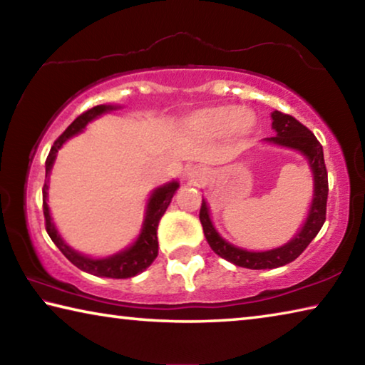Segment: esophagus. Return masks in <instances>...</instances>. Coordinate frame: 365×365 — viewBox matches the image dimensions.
Masks as SVG:
<instances>
[{
  "label": "esophagus",
  "mask_w": 365,
  "mask_h": 365,
  "mask_svg": "<svg viewBox=\"0 0 365 365\" xmlns=\"http://www.w3.org/2000/svg\"><path fill=\"white\" fill-rule=\"evenodd\" d=\"M202 175H205V172H202L201 169H197V168H190L187 170V177L190 178V180H193V182L201 180Z\"/></svg>",
  "instance_id": "1"
}]
</instances>
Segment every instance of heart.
<instances>
[{"instance_id": "b5f03b06", "label": "heart", "mask_w": 365, "mask_h": 365, "mask_svg": "<svg viewBox=\"0 0 365 365\" xmlns=\"http://www.w3.org/2000/svg\"><path fill=\"white\" fill-rule=\"evenodd\" d=\"M188 127L206 138H220L227 133L235 138H245L255 130L256 115L248 109L220 104L196 110L188 119Z\"/></svg>"}]
</instances>
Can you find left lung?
Returning <instances> with one entry per match:
<instances>
[{"instance_id": "8db88e82", "label": "left lung", "mask_w": 365, "mask_h": 365, "mask_svg": "<svg viewBox=\"0 0 365 365\" xmlns=\"http://www.w3.org/2000/svg\"><path fill=\"white\" fill-rule=\"evenodd\" d=\"M272 120H274L272 122V128L275 130V137L265 138V141L272 145L292 148V150L304 154L314 174V196L311 209H309L307 219L298 235L292 242L280 246V248L261 252L246 251L227 243L220 237L212 225L211 217H209V209L205 200H202L200 209V220L202 230H205V237L215 255L227 259L228 262L235 265H240V267L256 270L282 267V265L294 261L307 248L309 243L316 238V235L324 225L327 214V196H329V178H327L324 150L319 140L314 137V133L307 127L296 120L293 115L283 114L280 110H274L272 113Z\"/></svg>"}]
</instances>
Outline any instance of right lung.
I'll return each mask as SVG.
<instances>
[{
	"label": "right lung",
	"mask_w": 365,
	"mask_h": 365,
	"mask_svg": "<svg viewBox=\"0 0 365 365\" xmlns=\"http://www.w3.org/2000/svg\"><path fill=\"white\" fill-rule=\"evenodd\" d=\"M117 109V106H110V104H100V106H95L85 113L80 114L76 120H73L69 127L66 128L63 135L54 141L51 146V151H49L46 158V178L45 185H43V214H45V227L49 235V238L53 240V243L58 246L59 251L69 259V261L78 267L80 270L86 272V274L96 275V277H108V279H130L143 272L145 269L150 267L154 259L158 256V225L159 220L163 217L165 209L170 205L172 196L178 188L177 182L165 183L163 187H159L153 191L150 196V201H148L146 207V217L143 222V228H141L140 237L137 238L130 248L123 250L117 252L114 256L104 257V259H91L86 257L80 252L73 251L71 246L64 243V240L59 237V233L54 227L51 215H49V207L46 202L48 197V177L51 168L54 164V159H56V153L66 140H69L73 135H77L83 130L86 123L91 122L96 117H100L104 113H109V110Z\"/></svg>",
	"instance_id": "obj_1"
}]
</instances>
